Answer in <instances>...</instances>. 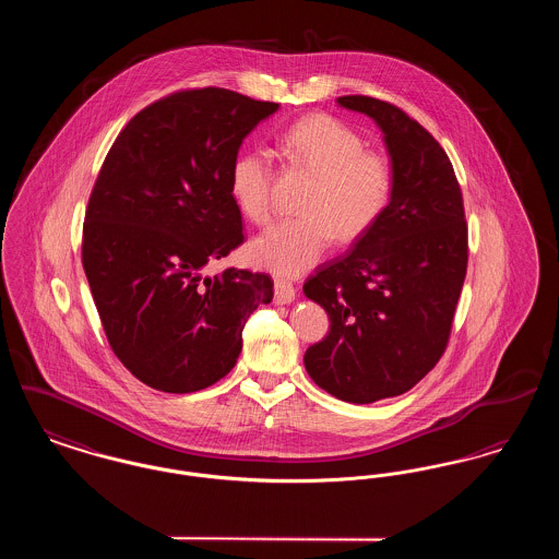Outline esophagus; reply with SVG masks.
Wrapping results in <instances>:
<instances>
[{
  "mask_svg": "<svg viewBox=\"0 0 559 559\" xmlns=\"http://www.w3.org/2000/svg\"><path fill=\"white\" fill-rule=\"evenodd\" d=\"M297 297V292H295V287H293L292 283H287V281H281V278H276L274 281V301L276 304H292L293 299Z\"/></svg>",
  "mask_w": 559,
  "mask_h": 559,
  "instance_id": "34e87169",
  "label": "esophagus"
}]
</instances>
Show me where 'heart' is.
<instances>
[{"label": "heart", "mask_w": 559, "mask_h": 559, "mask_svg": "<svg viewBox=\"0 0 559 559\" xmlns=\"http://www.w3.org/2000/svg\"><path fill=\"white\" fill-rule=\"evenodd\" d=\"M278 148L314 174L301 201V217L270 226L251 242V258L281 276L314 266L333 237L354 242L367 237L390 210L396 165L390 155L367 148L362 133L329 115H308L278 133ZM272 159L266 148H245L230 165V197L240 213L266 224L272 213Z\"/></svg>", "instance_id": "b5f03b06"}]
</instances>
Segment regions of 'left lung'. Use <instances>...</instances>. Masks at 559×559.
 <instances>
[{"mask_svg":"<svg viewBox=\"0 0 559 559\" xmlns=\"http://www.w3.org/2000/svg\"><path fill=\"white\" fill-rule=\"evenodd\" d=\"M337 103L374 119L399 180L371 233L306 281L331 324L304 365L331 396L369 404L408 392L442 358L467 272V222L451 159L424 126L371 96Z\"/></svg>","mask_w":559,"mask_h":559,"instance_id":"left-lung-1","label":"left lung"}]
</instances>
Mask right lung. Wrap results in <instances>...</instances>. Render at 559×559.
<instances>
[{"label":"right lung","mask_w":559,"mask_h":559,"mask_svg":"<svg viewBox=\"0 0 559 559\" xmlns=\"http://www.w3.org/2000/svg\"><path fill=\"white\" fill-rule=\"evenodd\" d=\"M276 108L224 87L174 92L130 119L100 167L81 262L108 346L155 390L190 394L228 374L245 322L272 301L264 272L205 267L245 240L230 165Z\"/></svg>","instance_id":"right-lung-1"}]
</instances>
